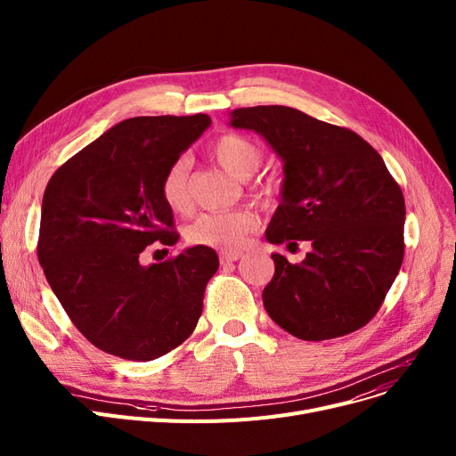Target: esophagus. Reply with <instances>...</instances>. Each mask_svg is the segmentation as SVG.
<instances>
[{"mask_svg":"<svg viewBox=\"0 0 456 456\" xmlns=\"http://www.w3.org/2000/svg\"><path fill=\"white\" fill-rule=\"evenodd\" d=\"M244 253L242 251H222L220 253V262L222 265H229V262H236L238 258H242Z\"/></svg>","mask_w":456,"mask_h":456,"instance_id":"1","label":"esophagus"}]
</instances>
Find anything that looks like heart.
<instances>
[{"instance_id": "b5f03b06", "label": "heart", "mask_w": 456, "mask_h": 456, "mask_svg": "<svg viewBox=\"0 0 456 456\" xmlns=\"http://www.w3.org/2000/svg\"><path fill=\"white\" fill-rule=\"evenodd\" d=\"M212 155L225 172L238 179L253 177L262 162V151L256 143L236 133H227L216 140ZM279 194L281 188L275 181H255L249 184V196L260 207L275 205ZM160 198L166 207L175 214H183L191 207L188 159L179 157L166 167L160 179ZM255 229L256 218L244 208L203 212L184 227V238L190 246L232 251L242 248Z\"/></svg>"}]
</instances>
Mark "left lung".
<instances>
[{"label": "left lung", "mask_w": 456, "mask_h": 456, "mask_svg": "<svg viewBox=\"0 0 456 456\" xmlns=\"http://www.w3.org/2000/svg\"><path fill=\"white\" fill-rule=\"evenodd\" d=\"M231 116L232 127L265 136L284 162L268 242L313 244L299 265L272 255L275 273L262 292L266 313L310 342L364 327L404 256V198L385 160L354 131L292 107L258 105Z\"/></svg>", "instance_id": "left-lung-1"}]
</instances>
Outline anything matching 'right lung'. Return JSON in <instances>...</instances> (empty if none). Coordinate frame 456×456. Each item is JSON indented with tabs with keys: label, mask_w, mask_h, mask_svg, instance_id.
<instances>
[{
	"label": "right lung",
	"mask_w": 456,
	"mask_h": 456,
	"mask_svg": "<svg viewBox=\"0 0 456 456\" xmlns=\"http://www.w3.org/2000/svg\"><path fill=\"white\" fill-rule=\"evenodd\" d=\"M210 126L207 114L136 116L68 159L45 186L38 260L52 290L98 349L148 362L181 346L203 313L220 260L196 246L142 266L148 246H175L160 179Z\"/></svg>",
	"instance_id": "add662e5"
}]
</instances>
